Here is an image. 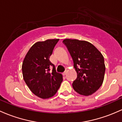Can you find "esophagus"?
<instances>
[{
    "mask_svg": "<svg viewBox=\"0 0 122 122\" xmlns=\"http://www.w3.org/2000/svg\"><path fill=\"white\" fill-rule=\"evenodd\" d=\"M67 72H68V70L66 68V70H65V71H64V72H63V74H62V75H66V73H67Z\"/></svg>",
    "mask_w": 122,
    "mask_h": 122,
    "instance_id": "obj_1",
    "label": "esophagus"
}]
</instances>
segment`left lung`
<instances>
[{"label": "left lung", "mask_w": 122, "mask_h": 122, "mask_svg": "<svg viewBox=\"0 0 122 122\" xmlns=\"http://www.w3.org/2000/svg\"><path fill=\"white\" fill-rule=\"evenodd\" d=\"M63 43L70 52L77 78L72 87L79 94L89 96L102 85L105 65L101 52L91 43L76 39H65Z\"/></svg>", "instance_id": "left-lung-1"}]
</instances>
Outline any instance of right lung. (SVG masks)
<instances>
[{
  "label": "right lung",
  "mask_w": 122,
  "mask_h": 122,
  "mask_svg": "<svg viewBox=\"0 0 122 122\" xmlns=\"http://www.w3.org/2000/svg\"><path fill=\"white\" fill-rule=\"evenodd\" d=\"M59 39L38 41L32 46L22 64L23 79L30 91L42 99H48L57 93L62 81V75L56 72L50 61ZM53 67L52 71L50 68Z\"/></svg>",
  "instance_id": "1"
}]
</instances>
